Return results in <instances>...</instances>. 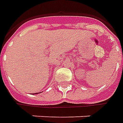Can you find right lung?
I'll return each instance as SVG.
<instances>
[{"label":"right lung","instance_id":"1","mask_svg":"<svg viewBox=\"0 0 123 123\" xmlns=\"http://www.w3.org/2000/svg\"><path fill=\"white\" fill-rule=\"evenodd\" d=\"M37 94H38V93H37Z\"/></svg>","mask_w":123,"mask_h":123}]
</instances>
